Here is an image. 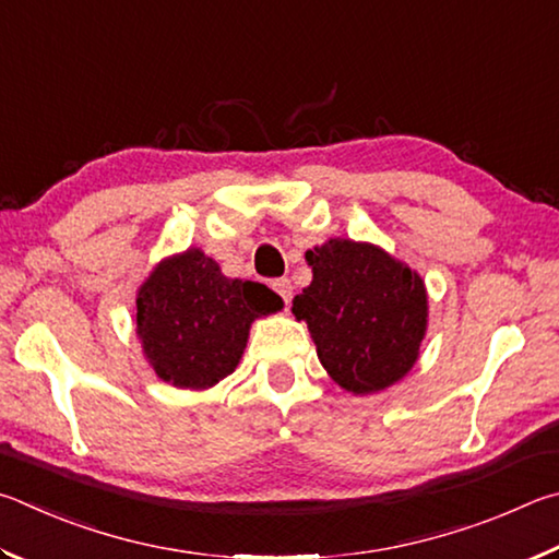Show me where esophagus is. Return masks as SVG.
I'll return each instance as SVG.
<instances>
[{"label": "esophagus", "instance_id": "1", "mask_svg": "<svg viewBox=\"0 0 559 559\" xmlns=\"http://www.w3.org/2000/svg\"><path fill=\"white\" fill-rule=\"evenodd\" d=\"M272 289L277 292V295L282 297V301H285V305H289V301H292V282H289L287 277L274 280V282H272Z\"/></svg>", "mask_w": 559, "mask_h": 559}]
</instances>
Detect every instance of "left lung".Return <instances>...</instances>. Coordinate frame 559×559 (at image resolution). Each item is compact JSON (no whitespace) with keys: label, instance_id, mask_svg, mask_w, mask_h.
Returning a JSON list of instances; mask_svg holds the SVG:
<instances>
[{"label":"left lung","instance_id":"obj_1","mask_svg":"<svg viewBox=\"0 0 559 559\" xmlns=\"http://www.w3.org/2000/svg\"><path fill=\"white\" fill-rule=\"evenodd\" d=\"M314 280L292 301L321 366L341 388L368 395L415 366L427 329L419 274L376 245L334 238L307 252Z\"/></svg>","mask_w":559,"mask_h":559}]
</instances>
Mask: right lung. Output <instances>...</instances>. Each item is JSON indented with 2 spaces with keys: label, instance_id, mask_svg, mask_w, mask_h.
Segmentation results:
<instances>
[{
  "label": "right lung",
  "instance_id": "obj_1",
  "mask_svg": "<svg viewBox=\"0 0 559 559\" xmlns=\"http://www.w3.org/2000/svg\"><path fill=\"white\" fill-rule=\"evenodd\" d=\"M282 309L260 282L228 280L201 250L164 260L136 297V334L164 383L203 390L230 376L250 324Z\"/></svg>",
  "mask_w": 559,
  "mask_h": 559
}]
</instances>
